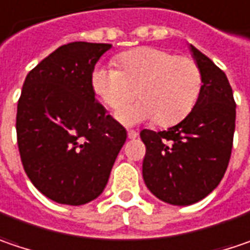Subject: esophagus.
<instances>
[{
  "label": "esophagus",
  "instance_id": "esophagus-1",
  "mask_svg": "<svg viewBox=\"0 0 250 250\" xmlns=\"http://www.w3.org/2000/svg\"><path fill=\"white\" fill-rule=\"evenodd\" d=\"M137 136H139V134H137V131H134V130H128V131H127V137L130 140L137 139Z\"/></svg>",
  "mask_w": 250,
  "mask_h": 250
}]
</instances>
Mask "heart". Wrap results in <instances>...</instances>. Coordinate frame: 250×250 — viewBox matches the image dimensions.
Listing matches in <instances>:
<instances>
[{"label": "heart", "instance_id": "obj_1", "mask_svg": "<svg viewBox=\"0 0 250 250\" xmlns=\"http://www.w3.org/2000/svg\"><path fill=\"white\" fill-rule=\"evenodd\" d=\"M117 66L96 65L90 75L95 95L111 110L127 104L137 90L140 102L117 113L125 125L153 120L174 125L192 110L198 100L202 73L189 56L158 48H137L116 58Z\"/></svg>", "mask_w": 250, "mask_h": 250}]
</instances>
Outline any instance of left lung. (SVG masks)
<instances>
[{
  "instance_id": "left-lung-1",
  "label": "left lung",
  "mask_w": 250,
  "mask_h": 250,
  "mask_svg": "<svg viewBox=\"0 0 250 250\" xmlns=\"http://www.w3.org/2000/svg\"><path fill=\"white\" fill-rule=\"evenodd\" d=\"M202 73L198 100L178 125L141 130L143 178L155 197L172 205L195 204L221 183L233 144L236 103L227 75L191 45Z\"/></svg>"
}]
</instances>
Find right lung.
<instances>
[{"label": "right lung", "mask_w": 250, "mask_h": 250, "mask_svg": "<svg viewBox=\"0 0 250 250\" xmlns=\"http://www.w3.org/2000/svg\"><path fill=\"white\" fill-rule=\"evenodd\" d=\"M110 43L70 42L34 67L17 110L23 169L52 201L83 205L97 198L127 133L95 99L90 75Z\"/></svg>", "instance_id": "add662e5"}]
</instances>
